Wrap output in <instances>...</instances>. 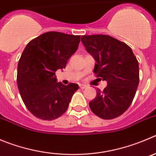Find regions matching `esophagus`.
<instances>
[{
  "mask_svg": "<svg viewBox=\"0 0 156 156\" xmlns=\"http://www.w3.org/2000/svg\"><path fill=\"white\" fill-rule=\"evenodd\" d=\"M79 86H80V88H81V89H85V88H87V85H83V84H80Z\"/></svg>",
  "mask_w": 156,
  "mask_h": 156,
  "instance_id": "obj_1",
  "label": "esophagus"
}]
</instances>
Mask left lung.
I'll list each match as a JSON object with an SVG mask.
<instances>
[{"label": "left lung", "instance_id": "8db88e82", "mask_svg": "<svg viewBox=\"0 0 156 156\" xmlns=\"http://www.w3.org/2000/svg\"><path fill=\"white\" fill-rule=\"evenodd\" d=\"M81 41L97 62L96 77L108 82L103 91L97 89L90 108L101 119L119 117L132 104L139 85L137 58L129 45L109 35H83Z\"/></svg>", "mask_w": 156, "mask_h": 156}]
</instances>
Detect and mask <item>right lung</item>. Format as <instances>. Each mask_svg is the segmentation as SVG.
Segmentation results:
<instances>
[{
	"mask_svg": "<svg viewBox=\"0 0 156 156\" xmlns=\"http://www.w3.org/2000/svg\"><path fill=\"white\" fill-rule=\"evenodd\" d=\"M81 36L49 31L30 41L17 65V83L28 111L42 120H54L66 112L78 85L57 82L55 72L63 69L78 49Z\"/></svg>",
	"mask_w": 156,
	"mask_h": 156,
	"instance_id": "right-lung-1",
	"label": "right lung"
}]
</instances>
